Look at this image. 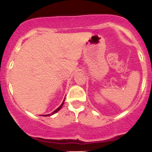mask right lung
<instances>
[{
    "mask_svg": "<svg viewBox=\"0 0 152 152\" xmlns=\"http://www.w3.org/2000/svg\"><path fill=\"white\" fill-rule=\"evenodd\" d=\"M64 100H65V99H64ZM64 102H63V103L61 104V105L60 106H59V107L58 108V109H56L55 110V111H53V113H52L51 114H48V115H42V116H50V115H53V114H56V113L57 112V111H58L59 110H60L61 109V107L63 106V105H64Z\"/></svg>",
    "mask_w": 152,
    "mask_h": 152,
    "instance_id": "1",
    "label": "right lung"
}]
</instances>
